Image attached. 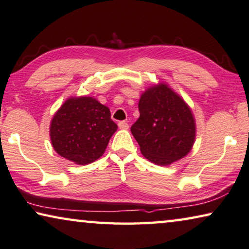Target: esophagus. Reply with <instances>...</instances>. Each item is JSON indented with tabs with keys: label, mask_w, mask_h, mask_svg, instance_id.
I'll list each match as a JSON object with an SVG mask.
<instances>
[{
	"label": "esophagus",
	"mask_w": 249,
	"mask_h": 249,
	"mask_svg": "<svg viewBox=\"0 0 249 249\" xmlns=\"http://www.w3.org/2000/svg\"><path fill=\"white\" fill-rule=\"evenodd\" d=\"M118 127H120L121 129H127L128 128V124L126 123L125 121H122L118 123Z\"/></svg>",
	"instance_id": "esophagus-1"
}]
</instances>
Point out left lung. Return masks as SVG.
<instances>
[{"label":"left lung","instance_id":"1","mask_svg":"<svg viewBox=\"0 0 249 249\" xmlns=\"http://www.w3.org/2000/svg\"><path fill=\"white\" fill-rule=\"evenodd\" d=\"M139 110L131 132L148 161L170 165L191 151L196 133L194 113L168 84L146 88L140 97Z\"/></svg>","mask_w":249,"mask_h":249}]
</instances>
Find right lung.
I'll return each instance as SVG.
<instances>
[{"instance_id":"1","label":"right lung","mask_w":249,"mask_h":249,"mask_svg":"<svg viewBox=\"0 0 249 249\" xmlns=\"http://www.w3.org/2000/svg\"><path fill=\"white\" fill-rule=\"evenodd\" d=\"M116 129L109 108L97 99L69 97L51 120L50 140L60 157L86 165L102 157Z\"/></svg>"}]
</instances>
